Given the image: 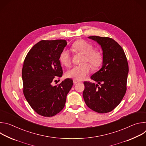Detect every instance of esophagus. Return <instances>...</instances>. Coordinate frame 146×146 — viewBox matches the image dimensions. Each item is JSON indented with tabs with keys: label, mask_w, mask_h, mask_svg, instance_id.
I'll return each instance as SVG.
<instances>
[{
	"label": "esophagus",
	"mask_w": 146,
	"mask_h": 146,
	"mask_svg": "<svg viewBox=\"0 0 146 146\" xmlns=\"http://www.w3.org/2000/svg\"><path fill=\"white\" fill-rule=\"evenodd\" d=\"M79 82L78 81H76V80H73V83H74V84H77V83H78Z\"/></svg>",
	"instance_id": "esophagus-1"
}]
</instances>
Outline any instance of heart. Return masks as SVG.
I'll list each match as a JSON object with an SVG mask.
<instances>
[{"label":"heart","instance_id":"1","mask_svg":"<svg viewBox=\"0 0 146 146\" xmlns=\"http://www.w3.org/2000/svg\"><path fill=\"white\" fill-rule=\"evenodd\" d=\"M72 50L75 53L81 54L84 55L83 63L86 62L92 66L93 69L98 68L103 62V56L101 52L98 50H94L93 46L84 40L76 41L72 45ZM60 63L66 67H69L72 63V57L70 52L64 50L59 55ZM91 66L89 64H84L81 66H74L68 70L66 76L75 80H82L91 72Z\"/></svg>","mask_w":146,"mask_h":146}]
</instances>
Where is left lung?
<instances>
[{
    "instance_id": "8db88e82",
    "label": "left lung",
    "mask_w": 146,
    "mask_h": 146,
    "mask_svg": "<svg viewBox=\"0 0 146 146\" xmlns=\"http://www.w3.org/2000/svg\"><path fill=\"white\" fill-rule=\"evenodd\" d=\"M88 38L100 46L103 62L102 68L91 77L98 84L84 82L83 98L92 110L99 113H109L119 105L125 94L129 72L128 61L122 48L113 38L97 36Z\"/></svg>"
}]
</instances>
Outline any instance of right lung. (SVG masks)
<instances>
[{"mask_svg": "<svg viewBox=\"0 0 146 146\" xmlns=\"http://www.w3.org/2000/svg\"><path fill=\"white\" fill-rule=\"evenodd\" d=\"M66 44L65 40H41L25 59L22 70L24 94L40 115L52 117L63 109L73 84L72 79L66 78L59 85H52L63 73L59 58Z\"/></svg>", "mask_w": 146, "mask_h": 146, "instance_id": "obj_1", "label": "right lung"}]
</instances>
